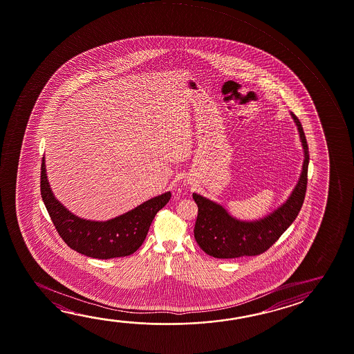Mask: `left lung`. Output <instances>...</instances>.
<instances>
[{
	"instance_id": "1",
	"label": "left lung",
	"mask_w": 354,
	"mask_h": 354,
	"mask_svg": "<svg viewBox=\"0 0 354 354\" xmlns=\"http://www.w3.org/2000/svg\"><path fill=\"white\" fill-rule=\"evenodd\" d=\"M290 115L297 126L305 156L301 175L295 189L281 206L264 218L257 221L237 220L218 203L198 194H192V198L198 207L194 236L205 253L220 259L261 254L269 250L295 221L306 194L310 156L301 123L292 112H290Z\"/></svg>"
}]
</instances>
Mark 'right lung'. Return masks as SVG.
Returning a JSON list of instances; mask_svg holds the SVG:
<instances>
[{
  "instance_id": "right-lung-1",
  "label": "right lung",
  "mask_w": 354,
  "mask_h": 354,
  "mask_svg": "<svg viewBox=\"0 0 354 354\" xmlns=\"http://www.w3.org/2000/svg\"><path fill=\"white\" fill-rule=\"evenodd\" d=\"M41 170V198L59 236L71 250L97 259L133 254L145 242L158 211L171 197L170 192H165L112 220L104 222L84 220L65 209L53 195L48 183L44 158Z\"/></svg>"
}]
</instances>
